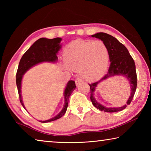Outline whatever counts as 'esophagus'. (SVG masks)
Returning <instances> with one entry per match:
<instances>
[{
    "label": "esophagus",
    "instance_id": "esophagus-1",
    "mask_svg": "<svg viewBox=\"0 0 151 151\" xmlns=\"http://www.w3.org/2000/svg\"><path fill=\"white\" fill-rule=\"evenodd\" d=\"M82 82H83V81L82 80V79H81V78H77L75 80V83H76V85L77 86V85H78L80 83H81Z\"/></svg>",
    "mask_w": 151,
    "mask_h": 151
}]
</instances>
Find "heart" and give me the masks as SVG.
<instances>
[{
    "mask_svg": "<svg viewBox=\"0 0 151 151\" xmlns=\"http://www.w3.org/2000/svg\"><path fill=\"white\" fill-rule=\"evenodd\" d=\"M64 68L78 70L86 80L100 78L106 70L109 59L107 46L101 40H75L65 47L63 51Z\"/></svg>",
    "mask_w": 151,
    "mask_h": 151,
    "instance_id": "heart-1",
    "label": "heart"
}]
</instances>
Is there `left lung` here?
Wrapping results in <instances>:
<instances>
[{"instance_id":"8db88e82","label":"left lung","mask_w":151,"mask_h":151,"mask_svg":"<svg viewBox=\"0 0 151 151\" xmlns=\"http://www.w3.org/2000/svg\"><path fill=\"white\" fill-rule=\"evenodd\" d=\"M93 37L101 39L108 47L109 59L111 61L109 68L106 75L101 80L92 84H89L91 91V100L96 109L106 112H114L122 111L129 105L133 99L137 86V76L136 67L133 58L130 55L125 46L120 42L116 38L104 32H98L92 35ZM116 75H122L127 77L132 86V94L127 104L119 108H106L96 101L93 96V93L99 83L105 79Z\"/></svg>"}]
</instances>
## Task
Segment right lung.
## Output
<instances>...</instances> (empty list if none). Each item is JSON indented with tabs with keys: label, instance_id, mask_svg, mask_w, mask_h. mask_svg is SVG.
Returning a JSON list of instances; mask_svg holds the SVG:
<instances>
[{
	"label": "right lung",
	"instance_id": "obj_1",
	"mask_svg": "<svg viewBox=\"0 0 151 151\" xmlns=\"http://www.w3.org/2000/svg\"><path fill=\"white\" fill-rule=\"evenodd\" d=\"M61 40L62 39L60 38H55L52 39H45V38L39 39L26 51V52L24 53L20 59L16 75V83L20 102L24 109L25 107L23 103H22L21 91H20L22 75L30 67L38 63L42 62H55L58 59L57 53L60 48V42ZM76 86L74 81H70L68 82L65 91V104H64L62 111L54 118L47 120V121L40 122H51L62 117L67 109L68 99H69L73 91L75 89Z\"/></svg>",
	"mask_w": 151,
	"mask_h": 151
}]
</instances>
